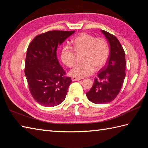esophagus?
<instances>
[{
    "label": "esophagus",
    "mask_w": 148,
    "mask_h": 148,
    "mask_svg": "<svg viewBox=\"0 0 148 148\" xmlns=\"http://www.w3.org/2000/svg\"><path fill=\"white\" fill-rule=\"evenodd\" d=\"M71 79L72 81H79L81 80L80 78H77V77H72L71 78Z\"/></svg>",
    "instance_id": "obj_1"
}]
</instances>
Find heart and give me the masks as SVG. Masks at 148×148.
<instances>
[{
  "mask_svg": "<svg viewBox=\"0 0 148 148\" xmlns=\"http://www.w3.org/2000/svg\"><path fill=\"white\" fill-rule=\"evenodd\" d=\"M74 49L69 46H64L61 51L62 62L69 67L76 64V53L83 52L82 64L77 65L70 71L71 76L82 78L92 74L96 69L102 68L108 58L109 48L106 40L96 38L90 34L83 33L73 40Z\"/></svg>",
  "mask_w": 148,
  "mask_h": 148,
  "instance_id": "heart-1",
  "label": "heart"
}]
</instances>
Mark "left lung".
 <instances>
[{"label":"left lung","instance_id":"8db88e82","mask_svg":"<svg viewBox=\"0 0 148 148\" xmlns=\"http://www.w3.org/2000/svg\"><path fill=\"white\" fill-rule=\"evenodd\" d=\"M109 44V56L107 65L94 79L93 86L86 96L94 103L102 104L111 102L120 92L125 78V53L116 37L101 30Z\"/></svg>","mask_w":148,"mask_h":148}]
</instances>
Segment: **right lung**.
Returning <instances> with one entry per match:
<instances>
[{
    "mask_svg": "<svg viewBox=\"0 0 148 148\" xmlns=\"http://www.w3.org/2000/svg\"><path fill=\"white\" fill-rule=\"evenodd\" d=\"M75 31H49L37 36L27 51L25 74L30 92L39 104L54 107L64 101L71 78L56 57V49Z\"/></svg>",
    "mask_w": 148,
    "mask_h": 148,
    "instance_id": "right-lung-1",
    "label": "right lung"
}]
</instances>
